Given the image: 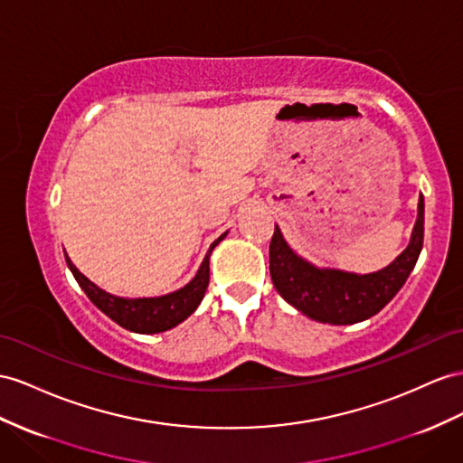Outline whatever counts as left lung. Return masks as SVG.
<instances>
[{
  "mask_svg": "<svg viewBox=\"0 0 463 463\" xmlns=\"http://www.w3.org/2000/svg\"><path fill=\"white\" fill-rule=\"evenodd\" d=\"M422 195L419 201V219L405 252L385 269L367 276L311 266L291 250L276 227L269 242V276L281 298L313 321L354 325L377 315L405 286L422 250Z\"/></svg>",
  "mask_w": 463,
  "mask_h": 463,
  "instance_id": "1",
  "label": "left lung"
}]
</instances>
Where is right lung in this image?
<instances>
[{
	"label": "right lung",
	"instance_id": "1",
	"mask_svg": "<svg viewBox=\"0 0 463 463\" xmlns=\"http://www.w3.org/2000/svg\"><path fill=\"white\" fill-rule=\"evenodd\" d=\"M224 236H227V232L221 234L219 239L211 244L203 264H201L197 271V276L180 291L164 295V298H152V299L115 298V295H109L103 289H99L96 283H91L72 262H70L68 256H66V264L70 269H72L76 281L80 283V288L84 289L90 301L96 305L99 311L108 315L111 321L138 335H154V333H164V330L180 325L197 309V305L201 303V299H203L209 286V256L213 252V248H215Z\"/></svg>",
	"mask_w": 463,
	"mask_h": 463
}]
</instances>
